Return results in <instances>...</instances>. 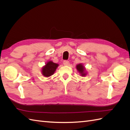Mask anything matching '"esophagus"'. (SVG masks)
I'll return each mask as SVG.
<instances>
[{
    "instance_id": "esophagus-1",
    "label": "esophagus",
    "mask_w": 130,
    "mask_h": 130,
    "mask_svg": "<svg viewBox=\"0 0 130 130\" xmlns=\"http://www.w3.org/2000/svg\"><path fill=\"white\" fill-rule=\"evenodd\" d=\"M69 62L68 61H67V60H64L63 61V64L65 66H68L69 64Z\"/></svg>"
}]
</instances>
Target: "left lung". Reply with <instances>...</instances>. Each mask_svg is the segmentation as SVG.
<instances>
[{"instance_id":"1","label":"left lung","mask_w":130,"mask_h":130,"mask_svg":"<svg viewBox=\"0 0 130 130\" xmlns=\"http://www.w3.org/2000/svg\"><path fill=\"white\" fill-rule=\"evenodd\" d=\"M76 69L78 70V72H79L81 74V75L83 76H85L86 75V73L85 72V67H84V66L81 64H78L76 66Z\"/></svg>"}]
</instances>
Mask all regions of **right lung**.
<instances>
[{"instance_id":"add662e5","label":"right lung","mask_w":130,"mask_h":130,"mask_svg":"<svg viewBox=\"0 0 130 130\" xmlns=\"http://www.w3.org/2000/svg\"><path fill=\"white\" fill-rule=\"evenodd\" d=\"M58 66V64L52 61H49L46 63L45 66L42 68V72L43 75L45 77H49L54 74L55 72L56 68Z\"/></svg>"}]
</instances>
